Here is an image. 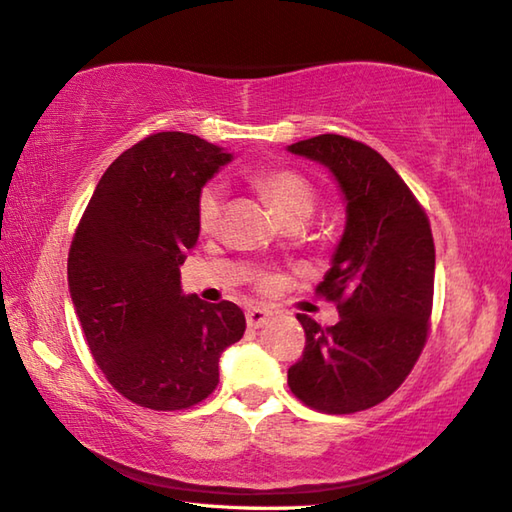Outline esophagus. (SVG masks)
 Masks as SVG:
<instances>
[{
	"label": "esophagus",
	"mask_w": 512,
	"mask_h": 512,
	"mask_svg": "<svg viewBox=\"0 0 512 512\" xmlns=\"http://www.w3.org/2000/svg\"><path fill=\"white\" fill-rule=\"evenodd\" d=\"M245 316H247V327L249 329H258V327H263L265 322H269L271 311L263 309V307H252V309H247Z\"/></svg>",
	"instance_id": "34e87169"
}]
</instances>
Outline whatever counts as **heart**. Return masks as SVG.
Returning a JSON list of instances; mask_svg holds the SVG:
<instances>
[{
	"instance_id": "heart-1",
	"label": "heart",
	"mask_w": 512,
	"mask_h": 512,
	"mask_svg": "<svg viewBox=\"0 0 512 512\" xmlns=\"http://www.w3.org/2000/svg\"><path fill=\"white\" fill-rule=\"evenodd\" d=\"M254 183L260 187L283 221L289 218H309L316 207V190L305 176L285 170V168H269L254 174ZM225 203V185L221 181H210L203 185V190L196 196V223L203 234H212L221 221ZM269 285V280H265Z\"/></svg>"
}]
</instances>
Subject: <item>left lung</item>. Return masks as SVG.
<instances>
[{"mask_svg": "<svg viewBox=\"0 0 512 512\" xmlns=\"http://www.w3.org/2000/svg\"><path fill=\"white\" fill-rule=\"evenodd\" d=\"M327 168L347 205L344 232L318 285L340 320L322 329L298 314L305 351L289 367L298 400L322 413H356L387 400L411 373L429 333L435 247L429 218L369 145L320 134L287 145Z\"/></svg>", "mask_w": 512, "mask_h": 512, "instance_id": "obj_1", "label": "left lung"}]
</instances>
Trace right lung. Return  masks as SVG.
<instances>
[{"mask_svg": "<svg viewBox=\"0 0 512 512\" xmlns=\"http://www.w3.org/2000/svg\"><path fill=\"white\" fill-rule=\"evenodd\" d=\"M232 159L196 134H152L103 172L72 241L68 289L92 358L145 409L205 400L245 333L241 307L183 294L179 269L201 232L196 196Z\"/></svg>", "mask_w": 512, "mask_h": 512, "instance_id": "right-lung-1", "label": "right lung"}]
</instances>
